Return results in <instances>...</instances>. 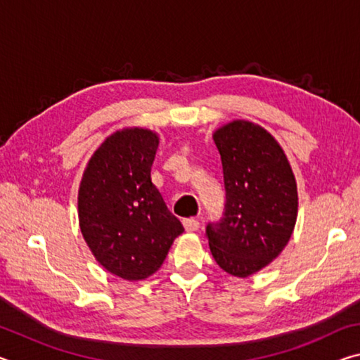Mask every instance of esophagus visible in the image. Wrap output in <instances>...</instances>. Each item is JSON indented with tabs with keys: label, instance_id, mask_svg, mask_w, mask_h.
Listing matches in <instances>:
<instances>
[{
	"label": "esophagus",
	"instance_id": "obj_1",
	"mask_svg": "<svg viewBox=\"0 0 360 360\" xmlns=\"http://www.w3.org/2000/svg\"><path fill=\"white\" fill-rule=\"evenodd\" d=\"M182 224H184V229L187 231H197L200 229V222L197 221V219H193V217L184 219V221H182Z\"/></svg>",
	"mask_w": 360,
	"mask_h": 360
}]
</instances>
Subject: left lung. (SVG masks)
<instances>
[{
	"label": "left lung",
	"instance_id": "left-lung-1",
	"mask_svg": "<svg viewBox=\"0 0 360 360\" xmlns=\"http://www.w3.org/2000/svg\"><path fill=\"white\" fill-rule=\"evenodd\" d=\"M225 186L221 221L206 236L217 265L246 278L275 260L295 227V176L278 141L262 127L233 120L214 131Z\"/></svg>",
	"mask_w": 360,
	"mask_h": 360
}]
</instances>
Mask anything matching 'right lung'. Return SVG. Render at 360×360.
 Masks as SVG:
<instances>
[{"mask_svg":"<svg viewBox=\"0 0 360 360\" xmlns=\"http://www.w3.org/2000/svg\"><path fill=\"white\" fill-rule=\"evenodd\" d=\"M157 133L124 129L105 139L85 168L77 195L79 227L95 259L129 281L162 266L184 227L152 184Z\"/></svg>","mask_w":360,"mask_h":360,"instance_id":"1","label":"right lung"}]
</instances>
